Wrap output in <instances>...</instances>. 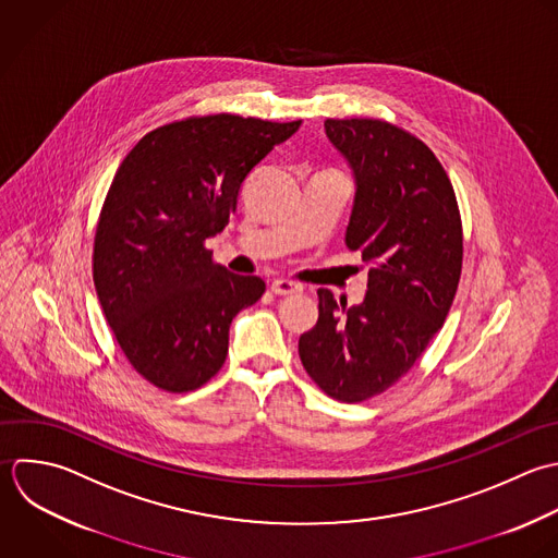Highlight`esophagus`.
<instances>
[{"mask_svg":"<svg viewBox=\"0 0 558 558\" xmlns=\"http://www.w3.org/2000/svg\"><path fill=\"white\" fill-rule=\"evenodd\" d=\"M271 291H274L276 295H293V293H300L302 287H300L298 282H293V280L278 278V280L271 282Z\"/></svg>","mask_w":558,"mask_h":558,"instance_id":"obj_1","label":"esophagus"}]
</instances>
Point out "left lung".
Wrapping results in <instances>:
<instances>
[{"instance_id": "1", "label": "left lung", "mask_w": 558, "mask_h": 558, "mask_svg": "<svg viewBox=\"0 0 558 558\" xmlns=\"http://www.w3.org/2000/svg\"><path fill=\"white\" fill-rule=\"evenodd\" d=\"M324 128L356 182L345 245L372 269L359 306L317 291L319 319L298 348L317 387L354 404L398 383L441 330L461 280L463 226L452 182L424 141L383 119Z\"/></svg>"}]
</instances>
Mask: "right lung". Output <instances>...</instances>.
I'll list each match as a JSON object with an SVG mask.
<instances>
[{"label":"right lung","instance_id":"obj_1","mask_svg":"<svg viewBox=\"0 0 558 558\" xmlns=\"http://www.w3.org/2000/svg\"><path fill=\"white\" fill-rule=\"evenodd\" d=\"M300 123L189 117L147 132L119 165L95 230L93 282L121 352L154 387L206 385L226 361L234 315L265 293L258 276L217 265L206 239Z\"/></svg>","mask_w":558,"mask_h":558}]
</instances>
